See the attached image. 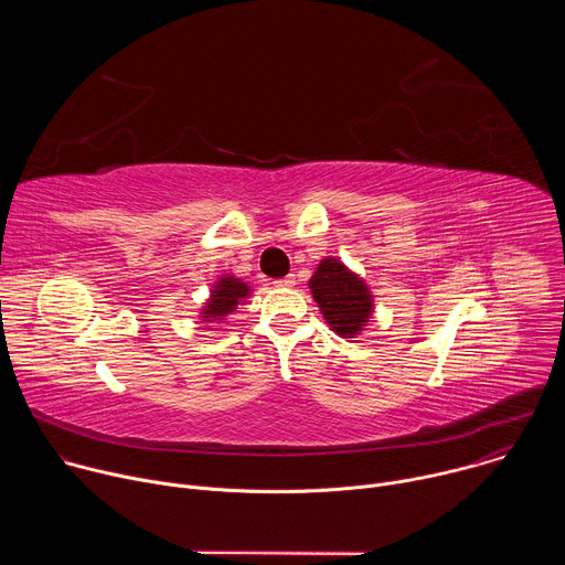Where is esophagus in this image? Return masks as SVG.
<instances>
[{
	"label": "esophagus",
	"instance_id": "1",
	"mask_svg": "<svg viewBox=\"0 0 565 565\" xmlns=\"http://www.w3.org/2000/svg\"><path fill=\"white\" fill-rule=\"evenodd\" d=\"M275 284H277V286H281V288H290V286H295V275H286V277L277 279Z\"/></svg>",
	"mask_w": 565,
	"mask_h": 565
}]
</instances>
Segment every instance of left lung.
I'll return each mask as SVG.
<instances>
[{"label":"left lung","mask_w":565,"mask_h":565,"mask_svg":"<svg viewBox=\"0 0 565 565\" xmlns=\"http://www.w3.org/2000/svg\"><path fill=\"white\" fill-rule=\"evenodd\" d=\"M315 301L338 335H355L371 315V295L362 279L340 262L324 259L310 279Z\"/></svg>","instance_id":"1"}]
</instances>
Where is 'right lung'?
I'll list each match as a JSON object with an SVG mask.
<instances>
[{
	"label": "right lung",
	"mask_w": 565,
	"mask_h": 565,
	"mask_svg": "<svg viewBox=\"0 0 565 565\" xmlns=\"http://www.w3.org/2000/svg\"><path fill=\"white\" fill-rule=\"evenodd\" d=\"M212 299L205 306V317H214L221 319L223 315H227L230 310H234V306L238 303V299H244L248 295V286L236 281L234 277H223L216 288L212 290ZM210 321V319H205Z\"/></svg>",
	"instance_id": "1"
}]
</instances>
